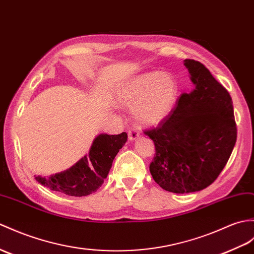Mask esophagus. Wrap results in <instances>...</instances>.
<instances>
[{
  "label": "esophagus",
  "mask_w": 254,
  "mask_h": 254,
  "mask_svg": "<svg viewBox=\"0 0 254 254\" xmlns=\"http://www.w3.org/2000/svg\"><path fill=\"white\" fill-rule=\"evenodd\" d=\"M127 136H128L129 140H134V139H136L139 136V133H138L137 129L129 128L128 131H127Z\"/></svg>",
  "instance_id": "obj_1"
}]
</instances>
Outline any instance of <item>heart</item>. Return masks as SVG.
<instances>
[{
	"mask_svg": "<svg viewBox=\"0 0 254 254\" xmlns=\"http://www.w3.org/2000/svg\"><path fill=\"white\" fill-rule=\"evenodd\" d=\"M180 96V85L173 75L151 71L134 78L122 87L119 103L133 108L135 120L150 127L166 120Z\"/></svg>",
	"mask_w": 254,
	"mask_h": 254,
	"instance_id": "obj_1",
	"label": "heart"
}]
</instances>
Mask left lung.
Wrapping results in <instances>:
<instances>
[{
    "label": "left lung",
    "instance_id": "left-lung-1",
    "mask_svg": "<svg viewBox=\"0 0 254 254\" xmlns=\"http://www.w3.org/2000/svg\"><path fill=\"white\" fill-rule=\"evenodd\" d=\"M193 83L183 93L171 115L144 129L156 155L149 170L157 184L175 193L204 190L226 166L237 139L233 100L209 69L185 60Z\"/></svg>",
    "mask_w": 254,
    "mask_h": 254
}]
</instances>
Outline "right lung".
Segmentation results:
<instances>
[{"label": "right lung", "mask_w": 254, "mask_h": 254, "mask_svg": "<svg viewBox=\"0 0 254 254\" xmlns=\"http://www.w3.org/2000/svg\"><path fill=\"white\" fill-rule=\"evenodd\" d=\"M127 134H100L93 141L90 154L72 168L49 179L38 176L37 181L51 190L68 196L83 197L96 191L107 178L111 164L118 152L126 144Z\"/></svg>", "instance_id": "obj_1"}]
</instances>
